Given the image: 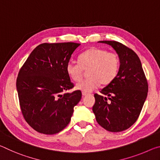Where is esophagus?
Returning a JSON list of instances; mask_svg holds the SVG:
<instances>
[{
	"instance_id": "1",
	"label": "esophagus",
	"mask_w": 160,
	"mask_h": 160,
	"mask_svg": "<svg viewBox=\"0 0 160 160\" xmlns=\"http://www.w3.org/2000/svg\"><path fill=\"white\" fill-rule=\"evenodd\" d=\"M82 96H87L88 94V93H86V92H82Z\"/></svg>"
}]
</instances>
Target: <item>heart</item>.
<instances>
[{
    "instance_id": "heart-1",
    "label": "heart",
    "mask_w": 160,
    "mask_h": 160,
    "mask_svg": "<svg viewBox=\"0 0 160 160\" xmlns=\"http://www.w3.org/2000/svg\"><path fill=\"white\" fill-rule=\"evenodd\" d=\"M78 61L79 63L69 61L66 65V72L70 79L78 82L82 78L84 70L88 69V77L75 85L77 90L86 93L94 90L100 84L106 86L112 83L117 76L120 67L117 54L97 47L84 51Z\"/></svg>"
}]
</instances>
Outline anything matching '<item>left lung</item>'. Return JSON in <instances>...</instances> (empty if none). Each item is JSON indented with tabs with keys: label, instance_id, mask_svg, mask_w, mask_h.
Masks as SVG:
<instances>
[{
	"label": "left lung",
	"instance_id": "8db88e82",
	"mask_svg": "<svg viewBox=\"0 0 160 160\" xmlns=\"http://www.w3.org/2000/svg\"><path fill=\"white\" fill-rule=\"evenodd\" d=\"M99 42L112 46L120 59V67L115 80L100 92L107 97L94 94L92 111L102 128L121 132L138 118L148 96V81L140 58L132 49L116 41Z\"/></svg>",
	"mask_w": 160,
	"mask_h": 160
}]
</instances>
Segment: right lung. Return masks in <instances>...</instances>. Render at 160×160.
<instances>
[{"label": "right lung", "instance_id": "obj_1", "mask_svg": "<svg viewBox=\"0 0 160 160\" xmlns=\"http://www.w3.org/2000/svg\"><path fill=\"white\" fill-rule=\"evenodd\" d=\"M80 45L74 42L40 44L19 71L16 87L20 109L25 121L37 132L58 133L70 121L82 92L64 93L74 87L66 68Z\"/></svg>", "mask_w": 160, "mask_h": 160}]
</instances>
